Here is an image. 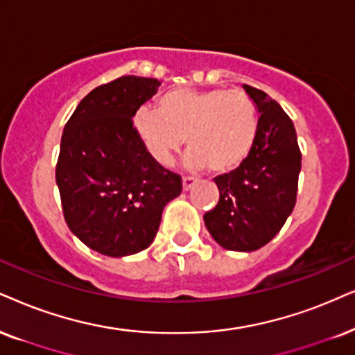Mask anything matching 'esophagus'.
Here are the masks:
<instances>
[{"label": "esophagus", "mask_w": 355, "mask_h": 355, "mask_svg": "<svg viewBox=\"0 0 355 355\" xmlns=\"http://www.w3.org/2000/svg\"><path fill=\"white\" fill-rule=\"evenodd\" d=\"M182 183H183V191H188V190H191L193 187H195L196 180H195V178H191V177H183Z\"/></svg>", "instance_id": "esophagus-1"}]
</instances>
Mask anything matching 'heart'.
<instances>
[{
    "instance_id": "heart-1",
    "label": "heart",
    "mask_w": 355,
    "mask_h": 355,
    "mask_svg": "<svg viewBox=\"0 0 355 355\" xmlns=\"http://www.w3.org/2000/svg\"><path fill=\"white\" fill-rule=\"evenodd\" d=\"M155 111L137 110L132 125L147 154L164 167L185 139L190 149L185 167L231 173L248 159L257 139V106L242 89H172L157 100Z\"/></svg>"
}]
</instances>
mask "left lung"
I'll return each mask as SVG.
<instances>
[{
	"label": "left lung",
	"mask_w": 355,
	"mask_h": 355,
	"mask_svg": "<svg viewBox=\"0 0 355 355\" xmlns=\"http://www.w3.org/2000/svg\"><path fill=\"white\" fill-rule=\"evenodd\" d=\"M244 89L260 114L257 139L242 165L214 178L219 201L203 219L221 248L252 252L277 236L295 208L302 152L282 106L257 88Z\"/></svg>",
	"instance_id": "8db88e82"
}]
</instances>
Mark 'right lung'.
Instances as JSON below:
<instances>
[{"instance_id":"1","label":"right lung","mask_w":355,"mask_h":355,"mask_svg":"<svg viewBox=\"0 0 355 355\" xmlns=\"http://www.w3.org/2000/svg\"><path fill=\"white\" fill-rule=\"evenodd\" d=\"M160 82L121 77L89 92L62 134L55 180L70 231L107 257L149 248L165 205L182 193L180 175L157 164L132 118Z\"/></svg>"}]
</instances>
